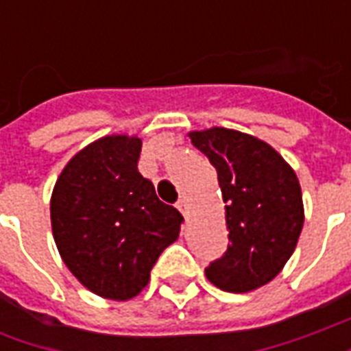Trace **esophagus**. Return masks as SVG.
Instances as JSON below:
<instances>
[{
  "label": "esophagus",
  "instance_id": "1",
  "mask_svg": "<svg viewBox=\"0 0 351 351\" xmlns=\"http://www.w3.org/2000/svg\"><path fill=\"white\" fill-rule=\"evenodd\" d=\"M176 208L180 210V213L188 218V203H186V199H178V203H176Z\"/></svg>",
  "mask_w": 351,
  "mask_h": 351
}]
</instances>
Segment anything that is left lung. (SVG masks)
Returning <instances> with one entry per match:
<instances>
[{
	"instance_id": "obj_1",
	"label": "left lung",
	"mask_w": 351,
	"mask_h": 351,
	"mask_svg": "<svg viewBox=\"0 0 351 351\" xmlns=\"http://www.w3.org/2000/svg\"><path fill=\"white\" fill-rule=\"evenodd\" d=\"M190 138L218 173L229 229L228 250L206 267V278L229 293L258 289L282 271L301 235L297 175L274 148L241 131L213 128Z\"/></svg>"
}]
</instances>
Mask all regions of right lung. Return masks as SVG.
<instances>
[{
  "mask_svg": "<svg viewBox=\"0 0 351 351\" xmlns=\"http://www.w3.org/2000/svg\"><path fill=\"white\" fill-rule=\"evenodd\" d=\"M141 146L125 135L88 145L65 165L50 199L64 263L82 286L112 301L138 295L184 221L138 173Z\"/></svg>",
  "mask_w": 351,
  "mask_h": 351,
  "instance_id": "obj_1",
  "label": "right lung"
}]
</instances>
